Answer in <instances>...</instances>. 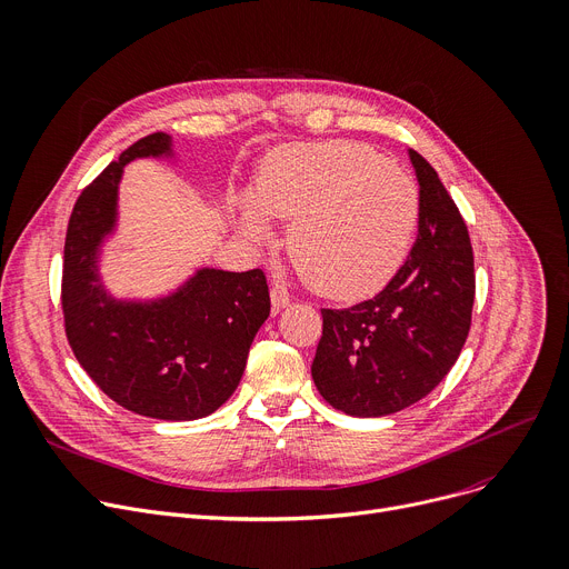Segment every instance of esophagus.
<instances>
[{
    "instance_id": "obj_1",
    "label": "esophagus",
    "mask_w": 569,
    "mask_h": 569,
    "mask_svg": "<svg viewBox=\"0 0 569 569\" xmlns=\"http://www.w3.org/2000/svg\"><path fill=\"white\" fill-rule=\"evenodd\" d=\"M270 297H272V311L274 313H279L281 309H286L290 305V297H288V292L281 286H272Z\"/></svg>"
}]
</instances>
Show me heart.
Masks as SVG:
<instances>
[{"label": "heart", "mask_w": 569, "mask_h": 569, "mask_svg": "<svg viewBox=\"0 0 569 569\" xmlns=\"http://www.w3.org/2000/svg\"><path fill=\"white\" fill-rule=\"evenodd\" d=\"M290 221L286 247L322 295L363 299L400 270L421 221L409 173L372 148L325 141L286 148L264 162L240 206V231L268 236V219Z\"/></svg>", "instance_id": "1"}]
</instances>
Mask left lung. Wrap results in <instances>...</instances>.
I'll return each instance as SVG.
<instances>
[{"mask_svg":"<svg viewBox=\"0 0 569 569\" xmlns=\"http://www.w3.org/2000/svg\"><path fill=\"white\" fill-rule=\"evenodd\" d=\"M421 221L402 270L372 299L322 309L311 366L320 396L359 419L426 398L458 361L476 295L467 223L426 158L409 150Z\"/></svg>","mask_w":569,"mask_h":569,"instance_id":"1","label":"left lung"}]
</instances>
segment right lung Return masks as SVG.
I'll use <instances>...</instances> for the list:
<instances>
[{
	"label": "right lung",
	"mask_w": 569,
	"mask_h": 569,
	"mask_svg": "<svg viewBox=\"0 0 569 569\" xmlns=\"http://www.w3.org/2000/svg\"><path fill=\"white\" fill-rule=\"evenodd\" d=\"M171 156L169 134H148L80 194L66 231L61 309L68 343L100 391L148 419L194 421L238 389L253 336L270 316V290L260 270L212 268L148 301L104 290L98 256L117 229L123 167Z\"/></svg>",
	"instance_id": "add662e5"
}]
</instances>
